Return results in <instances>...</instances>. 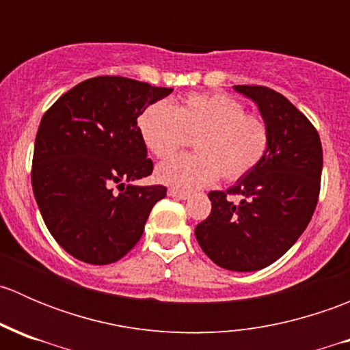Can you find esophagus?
Masks as SVG:
<instances>
[{
	"instance_id": "esophagus-1",
	"label": "esophagus",
	"mask_w": 350,
	"mask_h": 350,
	"mask_svg": "<svg viewBox=\"0 0 350 350\" xmlns=\"http://www.w3.org/2000/svg\"><path fill=\"white\" fill-rule=\"evenodd\" d=\"M167 195L171 196V198H176V200H188V198H189V193L179 191V189H174V188L169 189Z\"/></svg>"
}]
</instances>
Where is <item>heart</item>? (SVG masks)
Returning a JSON list of instances; mask_svg holds the SVG:
<instances>
[{
	"label": "heart",
	"instance_id": "b5f03b06",
	"mask_svg": "<svg viewBox=\"0 0 350 350\" xmlns=\"http://www.w3.org/2000/svg\"><path fill=\"white\" fill-rule=\"evenodd\" d=\"M137 130L146 149L159 159L193 137L195 154L169 159L155 171L159 183L185 193L210 186L218 176L241 179L262 161L269 146L266 122L224 93H193L174 105L155 101L140 111Z\"/></svg>",
	"mask_w": 350,
	"mask_h": 350
}]
</instances>
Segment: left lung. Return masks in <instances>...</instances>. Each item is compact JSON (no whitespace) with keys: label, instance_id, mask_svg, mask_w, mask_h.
I'll return each instance as SVG.
<instances>
[{"label":"left lung","instance_id":"obj_1","mask_svg":"<svg viewBox=\"0 0 350 350\" xmlns=\"http://www.w3.org/2000/svg\"><path fill=\"white\" fill-rule=\"evenodd\" d=\"M252 100L269 129L262 161L224 191H211L210 217L196 241L217 266L252 273L276 262L308 227L322 178V142L315 126L289 100L264 86H234ZM227 194L243 196L235 205Z\"/></svg>","mask_w":350,"mask_h":350}]
</instances>
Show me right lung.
<instances>
[{"label":"right lung","mask_w":350,"mask_h":350,"mask_svg":"<svg viewBox=\"0 0 350 350\" xmlns=\"http://www.w3.org/2000/svg\"><path fill=\"white\" fill-rule=\"evenodd\" d=\"M171 93L129 77L100 76L74 86L42 116L33 195L52 237L76 259L116 262L142 237L150 210L167 189L133 185L154 167L137 118Z\"/></svg>","instance_id":"obj_1"}]
</instances>
